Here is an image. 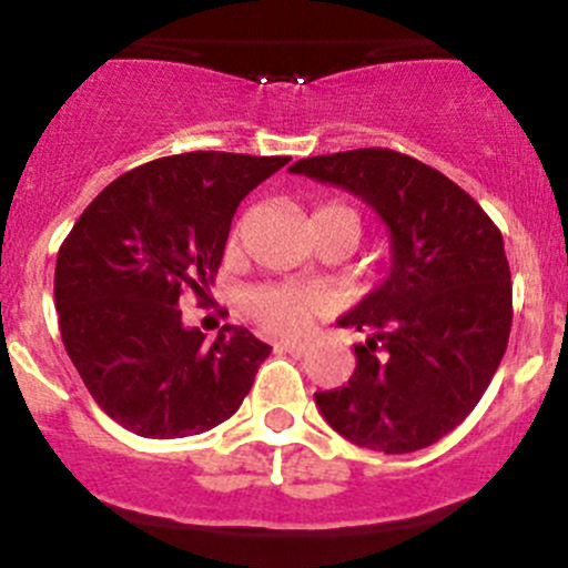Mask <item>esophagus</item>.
Listing matches in <instances>:
<instances>
[{
  "label": "esophagus",
  "instance_id": "34e87169",
  "mask_svg": "<svg viewBox=\"0 0 568 568\" xmlns=\"http://www.w3.org/2000/svg\"><path fill=\"white\" fill-rule=\"evenodd\" d=\"M277 348H280V352L291 354V357H305L307 348H311V346H307L305 341H280Z\"/></svg>",
  "mask_w": 568,
  "mask_h": 568
}]
</instances>
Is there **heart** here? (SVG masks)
<instances>
[{
  "instance_id": "1",
  "label": "heart",
  "mask_w": 568,
  "mask_h": 568,
  "mask_svg": "<svg viewBox=\"0 0 568 568\" xmlns=\"http://www.w3.org/2000/svg\"><path fill=\"white\" fill-rule=\"evenodd\" d=\"M318 214H343L357 225V216L346 205H324ZM250 311L272 332H300L311 324L316 296L311 291L291 288V285H266L250 294Z\"/></svg>"
}]
</instances>
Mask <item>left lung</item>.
I'll return each mask as SVG.
<instances>
[{
    "label": "left lung",
    "mask_w": 568,
    "mask_h": 568,
    "mask_svg": "<svg viewBox=\"0 0 568 568\" xmlns=\"http://www.w3.org/2000/svg\"><path fill=\"white\" fill-rule=\"evenodd\" d=\"M379 214L390 233V272L341 326L368 329L357 368L316 393L324 420L348 443L382 454L434 445L475 409L511 332V272L486 211L439 170L387 148L291 164Z\"/></svg>",
    "instance_id": "left-lung-1"
}]
</instances>
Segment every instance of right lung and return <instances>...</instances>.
<instances>
[{"mask_svg":"<svg viewBox=\"0 0 568 568\" xmlns=\"http://www.w3.org/2000/svg\"><path fill=\"white\" fill-rule=\"evenodd\" d=\"M288 162L222 151L156 159L109 183L62 242V343L123 428L192 437L242 406L272 346L231 324L205 343L197 326H183L178 300L214 283L239 203Z\"/></svg>","mask_w":568,"mask_h":568,"instance_id":"add662e5","label":"right lung"}]
</instances>
